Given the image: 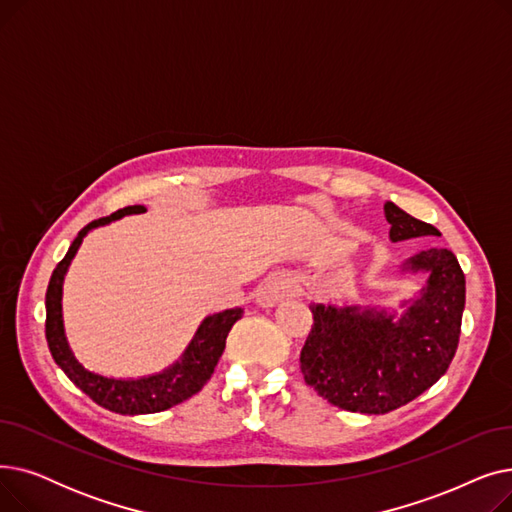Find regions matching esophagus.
<instances>
[{"label":"esophagus","instance_id":"34e87169","mask_svg":"<svg viewBox=\"0 0 512 512\" xmlns=\"http://www.w3.org/2000/svg\"><path fill=\"white\" fill-rule=\"evenodd\" d=\"M294 292H297V286H294L292 278L286 274H276L263 282L259 290V303L263 307H274L284 299L294 297Z\"/></svg>","mask_w":512,"mask_h":512}]
</instances>
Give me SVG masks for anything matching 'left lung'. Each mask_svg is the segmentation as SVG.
Segmentation results:
<instances>
[{
    "mask_svg": "<svg viewBox=\"0 0 512 512\" xmlns=\"http://www.w3.org/2000/svg\"><path fill=\"white\" fill-rule=\"evenodd\" d=\"M394 242L440 236L394 203L384 205ZM402 270L427 272V286L407 311L311 305L313 326L301 351L307 386L334 407L384 415L432 388L446 373L461 336L465 274L448 249H427Z\"/></svg>",
    "mask_w": 512,
    "mask_h": 512,
    "instance_id": "obj_1",
    "label": "left lung"
}]
</instances>
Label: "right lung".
<instances>
[{"label": "right lung", "instance_id": "right-lung-1", "mask_svg": "<svg viewBox=\"0 0 512 512\" xmlns=\"http://www.w3.org/2000/svg\"><path fill=\"white\" fill-rule=\"evenodd\" d=\"M141 211H145L143 205H130L112 215H107V218H99L80 230L70 245L66 257L58 263L56 270H53L47 286V294H45V311H47L45 338H47L53 361L62 367V371L70 378V382L83 390L91 400H95L99 407L120 415L159 413L174 405H180L182 400L197 394L205 386V382L211 378L215 365H218L226 348L228 332L242 317L240 307L226 309L222 313L205 317L195 338L191 340L184 355L180 357V361H176L172 367L164 369L161 373L149 375V378H139V380L103 378V375L85 369L74 359L64 336V321H62V284L68 272V265L74 259L80 242H83L89 230L120 220L124 215L141 213Z\"/></svg>", "mask_w": 512, "mask_h": 512}]
</instances>
